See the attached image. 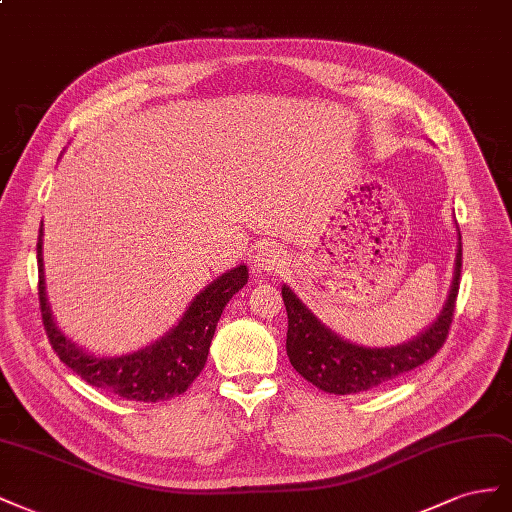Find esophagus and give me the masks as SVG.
I'll return each instance as SVG.
<instances>
[{"label":"esophagus","mask_w":512,"mask_h":512,"mask_svg":"<svg viewBox=\"0 0 512 512\" xmlns=\"http://www.w3.org/2000/svg\"><path fill=\"white\" fill-rule=\"evenodd\" d=\"M253 264H255L257 272H276V270H281L287 264V259H285V253L281 251L279 246L264 244L255 253Z\"/></svg>","instance_id":"34e87169"}]
</instances>
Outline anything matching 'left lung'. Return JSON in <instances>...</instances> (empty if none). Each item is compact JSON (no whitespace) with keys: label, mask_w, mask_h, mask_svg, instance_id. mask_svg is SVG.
<instances>
[{"label":"left lung","mask_w":512,"mask_h":512,"mask_svg":"<svg viewBox=\"0 0 512 512\" xmlns=\"http://www.w3.org/2000/svg\"><path fill=\"white\" fill-rule=\"evenodd\" d=\"M459 276L461 233L457 227L455 272H452L450 289L440 315L425 328V332L390 347H367L343 339L341 334L317 319L289 285H283L281 294L287 309V356L291 367L306 382L330 394L367 392L392 382L407 371H414L433 358L446 341L452 313H455Z\"/></svg>","instance_id":"left-lung-1"}]
</instances>
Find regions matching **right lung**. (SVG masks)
I'll return each instance as SVG.
<instances>
[{
  "instance_id": "1",
  "label": "right lung",
  "mask_w": 512,
  "mask_h": 512,
  "mask_svg": "<svg viewBox=\"0 0 512 512\" xmlns=\"http://www.w3.org/2000/svg\"><path fill=\"white\" fill-rule=\"evenodd\" d=\"M42 236H45V229L40 225L36 244L40 313L55 354L66 367L81 375L90 386L118 394L128 401H169L186 392L201 369L206 367L218 319L233 294H238L246 285L248 268L240 264L218 276L208 287H203L186 306L178 324L154 343L122 356H100L68 339L57 326L47 298Z\"/></svg>"
}]
</instances>
